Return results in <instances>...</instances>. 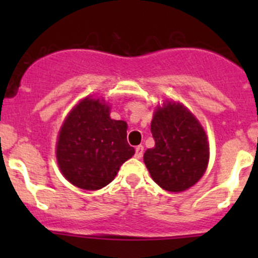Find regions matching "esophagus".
Instances as JSON below:
<instances>
[{
  "label": "esophagus",
  "instance_id": "obj_1",
  "mask_svg": "<svg viewBox=\"0 0 258 258\" xmlns=\"http://www.w3.org/2000/svg\"><path fill=\"white\" fill-rule=\"evenodd\" d=\"M142 155H144V146L140 145V146H137L136 150H135V157L141 158Z\"/></svg>",
  "mask_w": 258,
  "mask_h": 258
}]
</instances>
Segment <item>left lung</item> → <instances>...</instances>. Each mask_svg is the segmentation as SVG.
<instances>
[{
	"label": "left lung",
	"instance_id": "1",
	"mask_svg": "<svg viewBox=\"0 0 258 258\" xmlns=\"http://www.w3.org/2000/svg\"><path fill=\"white\" fill-rule=\"evenodd\" d=\"M151 132L155 147L144 155L153 181L171 192L194 186L209 165L210 146L194 114L176 102L163 103L153 114Z\"/></svg>",
	"mask_w": 258,
	"mask_h": 258
}]
</instances>
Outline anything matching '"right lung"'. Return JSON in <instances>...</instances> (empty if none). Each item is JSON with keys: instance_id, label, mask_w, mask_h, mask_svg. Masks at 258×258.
Returning a JSON list of instances; mask_svg holds the SVG:
<instances>
[{"instance_id": "right-lung-1", "label": "right lung", "mask_w": 258, "mask_h": 258, "mask_svg": "<svg viewBox=\"0 0 258 258\" xmlns=\"http://www.w3.org/2000/svg\"><path fill=\"white\" fill-rule=\"evenodd\" d=\"M134 155L126 122L111 119L110 107L95 98H85L71 111L57 141L62 175L83 189L105 187Z\"/></svg>"}]
</instances>
